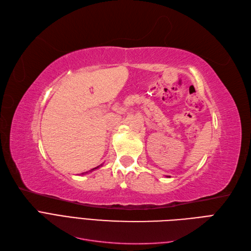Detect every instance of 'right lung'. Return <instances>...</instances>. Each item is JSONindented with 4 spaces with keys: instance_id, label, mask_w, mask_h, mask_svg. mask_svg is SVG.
Instances as JSON below:
<instances>
[{
    "instance_id": "right-lung-1",
    "label": "right lung",
    "mask_w": 251,
    "mask_h": 251,
    "mask_svg": "<svg viewBox=\"0 0 251 251\" xmlns=\"http://www.w3.org/2000/svg\"><path fill=\"white\" fill-rule=\"evenodd\" d=\"M99 167H100V166H98V167H97V168H94V169H92V170H91V172L93 171V170H96V169H98ZM86 173H87V172H85V174H86ZM82 174H84V173H82Z\"/></svg>"
}]
</instances>
